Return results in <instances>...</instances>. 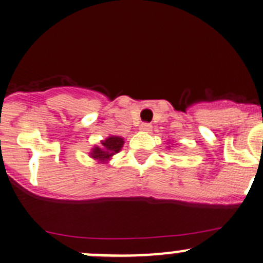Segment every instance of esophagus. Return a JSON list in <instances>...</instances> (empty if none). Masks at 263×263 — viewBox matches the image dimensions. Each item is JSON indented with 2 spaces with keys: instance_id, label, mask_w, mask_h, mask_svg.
Returning a JSON list of instances; mask_svg holds the SVG:
<instances>
[{
  "instance_id": "34e87169",
  "label": "esophagus",
  "mask_w": 263,
  "mask_h": 263,
  "mask_svg": "<svg viewBox=\"0 0 263 263\" xmlns=\"http://www.w3.org/2000/svg\"><path fill=\"white\" fill-rule=\"evenodd\" d=\"M140 129H141V131H145V132L151 131V124L147 123V122H144V123L140 126Z\"/></svg>"
}]
</instances>
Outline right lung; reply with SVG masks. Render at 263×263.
<instances>
[{
	"instance_id": "add662e5",
	"label": "right lung",
	"mask_w": 263,
	"mask_h": 263,
	"mask_svg": "<svg viewBox=\"0 0 263 263\" xmlns=\"http://www.w3.org/2000/svg\"><path fill=\"white\" fill-rule=\"evenodd\" d=\"M122 145H123V139L122 137L110 136L107 140H104V141H102V146H97L92 148V151L90 154L97 160L107 161L110 156L115 155L116 153H118L121 150Z\"/></svg>"
}]
</instances>
